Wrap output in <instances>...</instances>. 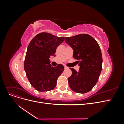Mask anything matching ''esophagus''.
I'll return each instance as SVG.
<instances>
[{
	"mask_svg": "<svg viewBox=\"0 0 124 124\" xmlns=\"http://www.w3.org/2000/svg\"><path fill=\"white\" fill-rule=\"evenodd\" d=\"M64 68H65V69H68V67H67V66H64Z\"/></svg>",
	"mask_w": 124,
	"mask_h": 124,
	"instance_id": "esophagus-1",
	"label": "esophagus"
}]
</instances>
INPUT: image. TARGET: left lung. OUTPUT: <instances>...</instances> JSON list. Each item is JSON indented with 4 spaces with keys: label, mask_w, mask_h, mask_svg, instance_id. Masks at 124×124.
I'll return each mask as SVG.
<instances>
[{
    "label": "left lung",
    "mask_w": 124,
    "mask_h": 124,
    "mask_svg": "<svg viewBox=\"0 0 124 124\" xmlns=\"http://www.w3.org/2000/svg\"><path fill=\"white\" fill-rule=\"evenodd\" d=\"M65 41L73 48V57L80 65L78 72L70 68L72 75L68 79L69 85L76 93H87L96 84L102 70L100 47L94 38L85 33L65 37Z\"/></svg>",
    "instance_id": "obj_1"
}]
</instances>
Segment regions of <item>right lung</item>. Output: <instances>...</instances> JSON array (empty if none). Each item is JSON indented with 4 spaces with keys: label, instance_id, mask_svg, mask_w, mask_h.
Listing matches in <instances>:
<instances>
[{
    "label": "right lung",
    "instance_id": "1",
    "mask_svg": "<svg viewBox=\"0 0 124 124\" xmlns=\"http://www.w3.org/2000/svg\"><path fill=\"white\" fill-rule=\"evenodd\" d=\"M63 41L64 37L41 32L30 42L24 67L30 83L37 91L47 92L56 87L64 67L62 64L52 66L50 57L54 55L56 48Z\"/></svg>",
    "mask_w": 124,
    "mask_h": 124
}]
</instances>
